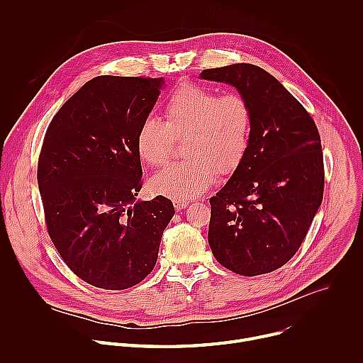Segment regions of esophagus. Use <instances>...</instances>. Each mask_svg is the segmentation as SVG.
<instances>
[{
  "instance_id": "esophagus-1",
  "label": "esophagus",
  "mask_w": 363,
  "mask_h": 363,
  "mask_svg": "<svg viewBox=\"0 0 363 363\" xmlns=\"http://www.w3.org/2000/svg\"><path fill=\"white\" fill-rule=\"evenodd\" d=\"M174 206L177 210H184L189 205V201H184V199H174Z\"/></svg>"
}]
</instances>
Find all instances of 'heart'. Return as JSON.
Masks as SVG:
<instances>
[{
    "mask_svg": "<svg viewBox=\"0 0 363 363\" xmlns=\"http://www.w3.org/2000/svg\"><path fill=\"white\" fill-rule=\"evenodd\" d=\"M252 129L248 100L238 93L220 94L198 84H182L165 105V122L142 121L136 133L140 158L165 167L175 153V139H184L186 160L152 181L155 192L188 201L208 189L216 174L233 172L245 157Z\"/></svg>",
    "mask_w": 363,
    "mask_h": 363,
    "instance_id": "heart-1",
    "label": "heart"
}]
</instances>
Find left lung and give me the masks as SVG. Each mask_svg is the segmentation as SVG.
<instances>
[{"instance_id": "obj_1", "label": "left lung", "mask_w": 363, "mask_h": 363, "mask_svg": "<svg viewBox=\"0 0 363 363\" xmlns=\"http://www.w3.org/2000/svg\"><path fill=\"white\" fill-rule=\"evenodd\" d=\"M199 79L233 86L252 112L245 157L210 199L208 244L217 262L237 274L274 272L296 254L323 199L318 128L262 67L230 65L202 70Z\"/></svg>"}]
</instances>
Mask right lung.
<instances>
[{
  "mask_svg": "<svg viewBox=\"0 0 363 363\" xmlns=\"http://www.w3.org/2000/svg\"><path fill=\"white\" fill-rule=\"evenodd\" d=\"M164 77L97 76L51 121L37 181L48 235L86 283L125 290L155 267L175 214L171 199H136L142 188L136 133Z\"/></svg>",
  "mask_w": 363,
  "mask_h": 363,
  "instance_id": "right-lung-1",
  "label": "right lung"
}]
</instances>
